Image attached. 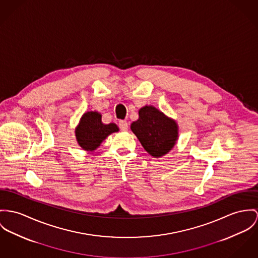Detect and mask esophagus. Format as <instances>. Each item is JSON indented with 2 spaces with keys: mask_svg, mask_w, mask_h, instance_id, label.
<instances>
[{
  "mask_svg": "<svg viewBox=\"0 0 258 258\" xmlns=\"http://www.w3.org/2000/svg\"><path fill=\"white\" fill-rule=\"evenodd\" d=\"M119 128L123 132L127 131V127H128V124H127V121L126 120H119Z\"/></svg>",
  "mask_w": 258,
  "mask_h": 258,
  "instance_id": "obj_1",
  "label": "esophagus"
}]
</instances>
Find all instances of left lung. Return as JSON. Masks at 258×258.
I'll list each match as a JSON object with an SVG mask.
<instances>
[{"label": "left lung", "mask_w": 258, "mask_h": 258, "mask_svg": "<svg viewBox=\"0 0 258 258\" xmlns=\"http://www.w3.org/2000/svg\"><path fill=\"white\" fill-rule=\"evenodd\" d=\"M139 115V119L132 122L131 130L143 148L154 158L168 154L178 141L177 121L152 105L141 107Z\"/></svg>", "instance_id": "left-lung-1"}]
</instances>
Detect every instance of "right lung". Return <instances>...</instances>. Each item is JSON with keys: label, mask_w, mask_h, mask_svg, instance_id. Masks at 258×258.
<instances>
[{"label": "right lung", "mask_w": 258, "mask_h": 258, "mask_svg": "<svg viewBox=\"0 0 258 258\" xmlns=\"http://www.w3.org/2000/svg\"><path fill=\"white\" fill-rule=\"evenodd\" d=\"M102 115L97 111L85 112L76 127V139L80 147L88 152L96 150L110 135L119 132L115 122L103 123Z\"/></svg>", "instance_id": "right-lung-1"}]
</instances>
